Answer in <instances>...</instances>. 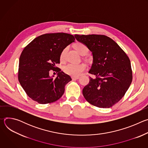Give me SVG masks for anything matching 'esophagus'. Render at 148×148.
Segmentation results:
<instances>
[{"mask_svg":"<svg viewBox=\"0 0 148 148\" xmlns=\"http://www.w3.org/2000/svg\"><path fill=\"white\" fill-rule=\"evenodd\" d=\"M79 77H77V76H72L71 77V78L72 79H79Z\"/></svg>","mask_w":148,"mask_h":148,"instance_id":"34e87169","label":"esophagus"}]
</instances>
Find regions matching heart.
Returning <instances> with one entry per match:
<instances>
[{"mask_svg":"<svg viewBox=\"0 0 148 148\" xmlns=\"http://www.w3.org/2000/svg\"><path fill=\"white\" fill-rule=\"evenodd\" d=\"M75 48L77 51L81 54H86L88 51L87 46L81 43H78L75 45ZM67 51V48L63 50L60 55V60L64 61L65 60V56ZM86 65L84 63H79V64H73V63H69L63 67V71L69 75L72 76H78L81 75L84 71L86 70Z\"/></svg>","mask_w":148,"mask_h":148,"instance_id":"b5f03b06","label":"heart"}]
</instances>
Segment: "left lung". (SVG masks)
<instances>
[{
  "label": "left lung",
  "instance_id": "left-lung-1",
  "mask_svg": "<svg viewBox=\"0 0 148 148\" xmlns=\"http://www.w3.org/2000/svg\"><path fill=\"white\" fill-rule=\"evenodd\" d=\"M92 52L93 61L89 84L82 90L86 99L99 108H107L117 103L128 90L132 80L131 61L112 38L104 35H74Z\"/></svg>",
  "mask_w": 148,
  "mask_h": 148
}]
</instances>
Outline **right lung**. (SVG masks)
Masks as SVG:
<instances>
[{
    "mask_svg": "<svg viewBox=\"0 0 148 148\" xmlns=\"http://www.w3.org/2000/svg\"><path fill=\"white\" fill-rule=\"evenodd\" d=\"M75 41L74 37L64 33H48L35 38L24 49L19 58L18 79L27 95L41 104L56 101L64 92L71 77L56 69L62 51ZM51 69L58 72L56 79Z\"/></svg>",
    "mask_w": 148,
    "mask_h": 148,
    "instance_id": "add662e5",
    "label": "right lung"
}]
</instances>
